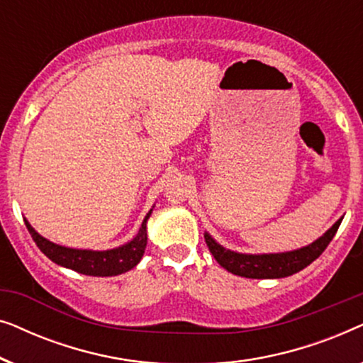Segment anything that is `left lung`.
I'll return each instance as SVG.
<instances>
[{
	"label": "left lung",
	"instance_id": "left-lung-1",
	"mask_svg": "<svg viewBox=\"0 0 363 363\" xmlns=\"http://www.w3.org/2000/svg\"><path fill=\"white\" fill-rule=\"evenodd\" d=\"M340 223L342 218L324 236H320L312 245L297 251L281 252V255H240V252H233L221 247L210 235H205V241L218 264L233 274L250 277V279H276V277H286L299 272L309 266L312 261H315L329 246L332 238L339 230Z\"/></svg>",
	"mask_w": 363,
	"mask_h": 363
}]
</instances>
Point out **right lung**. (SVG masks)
I'll return each instance as SVG.
<instances>
[{
	"instance_id": "right-lung-1",
	"label": "right lung",
	"mask_w": 363,
	"mask_h": 363,
	"mask_svg": "<svg viewBox=\"0 0 363 363\" xmlns=\"http://www.w3.org/2000/svg\"><path fill=\"white\" fill-rule=\"evenodd\" d=\"M150 213L152 211L147 213L145 220H143L140 230H138V235L133 238L130 242L111 251L71 250V247L54 245V242L48 241L46 238L38 235L26 220H24V223H26L29 235H31L39 250H41L49 259L56 262V264L69 267V269L77 271L86 276L106 277L122 274V272L137 266L138 261L142 259L147 246V220L150 218Z\"/></svg>"
}]
</instances>
